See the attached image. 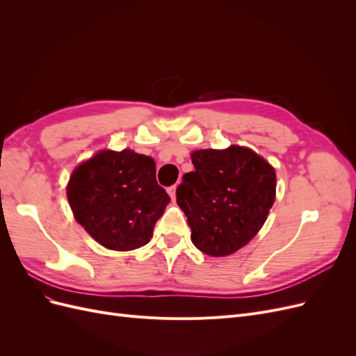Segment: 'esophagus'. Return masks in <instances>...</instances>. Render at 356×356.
<instances>
[{
	"instance_id": "obj_1",
	"label": "esophagus",
	"mask_w": 356,
	"mask_h": 356,
	"mask_svg": "<svg viewBox=\"0 0 356 356\" xmlns=\"http://www.w3.org/2000/svg\"><path fill=\"white\" fill-rule=\"evenodd\" d=\"M177 187H178V186L175 184V186H172V187L168 188V193H169V196H170L172 200L177 199Z\"/></svg>"
}]
</instances>
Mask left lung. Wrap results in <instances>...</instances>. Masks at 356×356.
<instances>
[{"mask_svg":"<svg viewBox=\"0 0 356 356\" xmlns=\"http://www.w3.org/2000/svg\"><path fill=\"white\" fill-rule=\"evenodd\" d=\"M195 170L182 177L177 203L191 242L211 257H227L261 230L276 199V172L254 149L230 145L195 149Z\"/></svg>","mask_w":356,"mask_h":356,"instance_id":"obj_1","label":"left lung"}]
</instances>
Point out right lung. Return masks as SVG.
<instances>
[{"label": "right lung", "mask_w": 356, "mask_h": 356, "mask_svg": "<svg viewBox=\"0 0 356 356\" xmlns=\"http://www.w3.org/2000/svg\"><path fill=\"white\" fill-rule=\"evenodd\" d=\"M74 218L111 251H134L153 238L170 197L156 181L153 157L104 148L74 168L67 184Z\"/></svg>", "instance_id": "obj_1"}]
</instances>
